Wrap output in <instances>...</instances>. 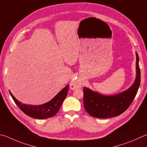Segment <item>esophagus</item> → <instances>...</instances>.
<instances>
[{"label": "esophagus", "instance_id": "1", "mask_svg": "<svg viewBox=\"0 0 147 147\" xmlns=\"http://www.w3.org/2000/svg\"><path fill=\"white\" fill-rule=\"evenodd\" d=\"M81 87H82V84L77 80L71 82L70 84V88L71 90H75L76 89H78V88H80Z\"/></svg>", "mask_w": 147, "mask_h": 147}]
</instances>
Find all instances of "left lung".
Instances as JSON below:
<instances>
[{
	"label": "left lung",
	"instance_id": "obj_1",
	"mask_svg": "<svg viewBox=\"0 0 147 147\" xmlns=\"http://www.w3.org/2000/svg\"><path fill=\"white\" fill-rule=\"evenodd\" d=\"M136 55V76L133 84L127 90L114 95H103L87 87H84V108L90 116L97 118L116 117L127 110L134 100L140 85L141 73L139 56Z\"/></svg>",
	"mask_w": 147,
	"mask_h": 147
}]
</instances>
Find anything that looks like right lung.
<instances>
[{
    "instance_id": "obj_1",
    "label": "right lung",
    "mask_w": 147,
    "mask_h": 147,
    "mask_svg": "<svg viewBox=\"0 0 147 147\" xmlns=\"http://www.w3.org/2000/svg\"><path fill=\"white\" fill-rule=\"evenodd\" d=\"M69 85L62 89L55 96L48 102L40 105H32L22 103L17 100L9 91L11 96L24 113L34 119H46L55 116L59 111L61 105L67 95Z\"/></svg>"
}]
</instances>
